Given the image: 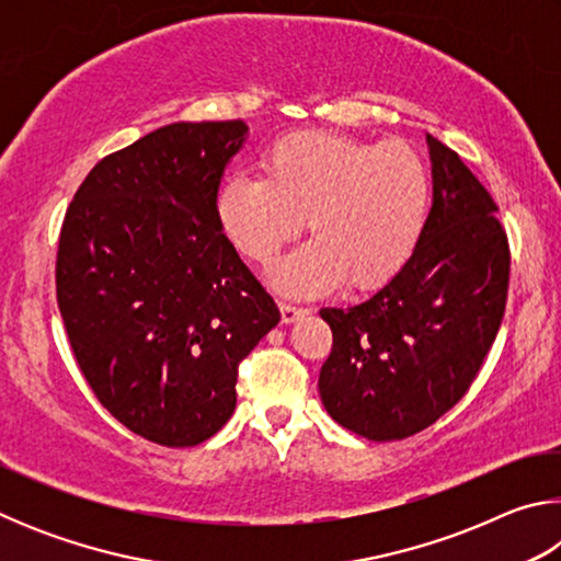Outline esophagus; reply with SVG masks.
Segmentation results:
<instances>
[{
	"label": "esophagus",
	"instance_id": "obj_1",
	"mask_svg": "<svg viewBox=\"0 0 561 561\" xmlns=\"http://www.w3.org/2000/svg\"><path fill=\"white\" fill-rule=\"evenodd\" d=\"M279 309H282V321H284V324H291V321H297L299 317L309 314L307 307H297V304H289V301H282Z\"/></svg>",
	"mask_w": 561,
	"mask_h": 561
}]
</instances>
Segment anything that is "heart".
<instances>
[{
    "label": "heart",
    "mask_w": 561,
    "mask_h": 561,
    "mask_svg": "<svg viewBox=\"0 0 561 561\" xmlns=\"http://www.w3.org/2000/svg\"><path fill=\"white\" fill-rule=\"evenodd\" d=\"M260 175L232 173L217 190L215 217L237 252L260 267L297 240H311L277 272L291 294H319L346 277L378 289L405 267L431 210V170L405 140L368 144L331 130L282 136L260 158Z\"/></svg>",
    "instance_id": "heart-1"
}]
</instances>
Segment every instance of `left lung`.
Instances as JSON below:
<instances>
[{
    "instance_id": "8db88e82",
    "label": "left lung",
    "mask_w": 561,
    "mask_h": 561,
    "mask_svg": "<svg viewBox=\"0 0 561 561\" xmlns=\"http://www.w3.org/2000/svg\"><path fill=\"white\" fill-rule=\"evenodd\" d=\"M433 207L415 252L374 297L327 307L321 403L368 440H403L468 393L505 317L510 242L492 195L428 136Z\"/></svg>"
}]
</instances>
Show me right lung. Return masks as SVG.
I'll use <instances>...</instances> for the list:
<instances>
[{
	"mask_svg": "<svg viewBox=\"0 0 561 561\" xmlns=\"http://www.w3.org/2000/svg\"><path fill=\"white\" fill-rule=\"evenodd\" d=\"M242 121L170 123L93 165L66 210L56 301L81 374L140 438L190 448L222 428L237 368L279 309L217 225Z\"/></svg>",
	"mask_w": 561,
	"mask_h": 561,
	"instance_id": "obj_1",
	"label": "right lung"
}]
</instances>
